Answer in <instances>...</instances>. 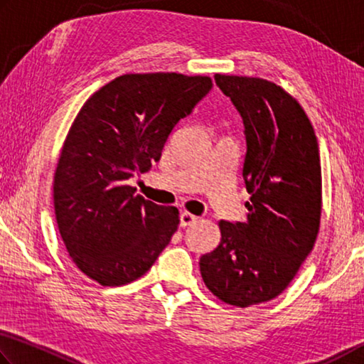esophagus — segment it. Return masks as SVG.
<instances>
[{
	"mask_svg": "<svg viewBox=\"0 0 364 364\" xmlns=\"http://www.w3.org/2000/svg\"><path fill=\"white\" fill-rule=\"evenodd\" d=\"M196 220H198V218H196V215H193V214H190V213H182L181 214V227L193 225Z\"/></svg>",
	"mask_w": 364,
	"mask_h": 364,
	"instance_id": "1",
	"label": "esophagus"
}]
</instances>
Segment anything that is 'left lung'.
Wrapping results in <instances>:
<instances>
[{
  "mask_svg": "<svg viewBox=\"0 0 364 364\" xmlns=\"http://www.w3.org/2000/svg\"><path fill=\"white\" fill-rule=\"evenodd\" d=\"M245 124L246 220H220V243L200 259L208 289L237 307L288 288L314 250L321 215V166L310 119L275 82L215 75Z\"/></svg>",
  "mask_w": 364,
  "mask_h": 364,
  "instance_id": "obj_1",
  "label": "left lung"
}]
</instances>
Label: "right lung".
<instances>
[{
  "mask_svg": "<svg viewBox=\"0 0 364 364\" xmlns=\"http://www.w3.org/2000/svg\"><path fill=\"white\" fill-rule=\"evenodd\" d=\"M211 89L208 76L123 75L70 127L54 176L55 219L70 257L102 286L140 278L169 245L177 208L136 195L127 181L159 161L174 126Z\"/></svg>",
  "mask_w": 364,
  "mask_h": 364,
  "instance_id": "1",
  "label": "right lung"
}]
</instances>
